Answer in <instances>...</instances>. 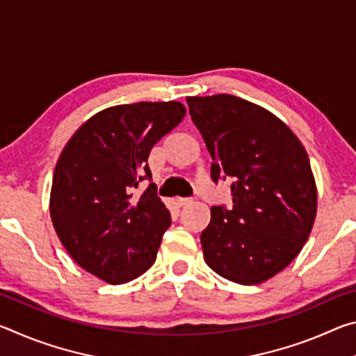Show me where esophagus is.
<instances>
[{"mask_svg":"<svg viewBox=\"0 0 356 356\" xmlns=\"http://www.w3.org/2000/svg\"><path fill=\"white\" fill-rule=\"evenodd\" d=\"M177 202H179L180 207H188V206H191V204L195 202V201L190 200V197H182V200H179Z\"/></svg>","mask_w":356,"mask_h":356,"instance_id":"obj_1","label":"esophagus"}]
</instances>
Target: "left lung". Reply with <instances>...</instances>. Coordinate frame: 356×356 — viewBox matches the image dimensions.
Instances as JSON below:
<instances>
[{"mask_svg": "<svg viewBox=\"0 0 356 356\" xmlns=\"http://www.w3.org/2000/svg\"><path fill=\"white\" fill-rule=\"evenodd\" d=\"M186 104L213 159V182L234 180L232 209H210L204 259L222 278L261 284L297 257L314 225L309 156L281 119L248 100L218 94L186 97Z\"/></svg>", "mask_w": 356, "mask_h": 356, "instance_id": "8db88e82", "label": "left lung"}]
</instances>
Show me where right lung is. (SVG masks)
Returning a JSON list of instances; mask_svg holds the SVG:
<instances>
[{
	"mask_svg": "<svg viewBox=\"0 0 356 356\" xmlns=\"http://www.w3.org/2000/svg\"><path fill=\"white\" fill-rule=\"evenodd\" d=\"M180 102H138L94 114L65 144L53 174L50 215L70 257L97 278L124 284L152 267L171 215L147 156L185 118Z\"/></svg>",
	"mask_w": 356,
	"mask_h": 356,
	"instance_id": "1",
	"label": "right lung"
}]
</instances>
